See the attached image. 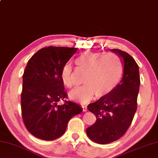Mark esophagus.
<instances>
[{
    "mask_svg": "<svg viewBox=\"0 0 158 158\" xmlns=\"http://www.w3.org/2000/svg\"><path fill=\"white\" fill-rule=\"evenodd\" d=\"M81 107H82V110H83V111L84 112H86V111H87V107H86V106H81Z\"/></svg>",
    "mask_w": 158,
    "mask_h": 158,
    "instance_id": "esophagus-1",
    "label": "esophagus"
}]
</instances>
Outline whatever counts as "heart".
<instances>
[{"instance_id": "b5f03b06", "label": "heart", "mask_w": 158, "mask_h": 158, "mask_svg": "<svg viewBox=\"0 0 158 158\" xmlns=\"http://www.w3.org/2000/svg\"><path fill=\"white\" fill-rule=\"evenodd\" d=\"M75 64L81 71L86 72L84 86L69 94L72 100L86 103L96 96H106L114 90L123 74V63L121 58L113 52L104 54L102 52L86 51L75 60ZM62 84L67 88L74 86V74L70 64H66L60 73Z\"/></svg>"}]
</instances>
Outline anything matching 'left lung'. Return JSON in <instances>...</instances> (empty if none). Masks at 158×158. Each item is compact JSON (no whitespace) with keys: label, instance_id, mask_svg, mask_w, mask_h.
I'll list each match as a JSON object with an SVG mask.
<instances>
[{"label":"left lung","instance_id":"left-lung-1","mask_svg":"<svg viewBox=\"0 0 158 158\" xmlns=\"http://www.w3.org/2000/svg\"><path fill=\"white\" fill-rule=\"evenodd\" d=\"M110 51L123 62L122 79L110 94L87 107L96 117V122L86 129L87 136L100 144L117 141L126 133L136 111L140 86L139 66L135 60L119 49Z\"/></svg>","mask_w":158,"mask_h":158}]
</instances>
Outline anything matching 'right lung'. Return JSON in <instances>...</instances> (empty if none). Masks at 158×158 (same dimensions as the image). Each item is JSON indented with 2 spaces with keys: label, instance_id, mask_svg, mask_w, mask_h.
Listing matches in <instances>:
<instances>
[{
  "label": "right lung",
  "instance_id": "add662e5",
  "mask_svg": "<svg viewBox=\"0 0 158 158\" xmlns=\"http://www.w3.org/2000/svg\"><path fill=\"white\" fill-rule=\"evenodd\" d=\"M77 48L45 47L29 60L23 74L21 94L22 119L35 137L52 141L63 135L69 120L82 112L78 104L66 101L60 78L62 67ZM63 100L59 106L57 102Z\"/></svg>",
  "mask_w": 158,
  "mask_h": 158
}]
</instances>
